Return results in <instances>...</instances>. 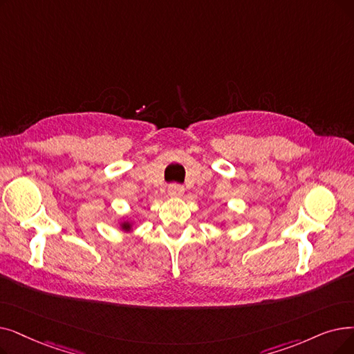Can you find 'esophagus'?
Segmentation results:
<instances>
[{"label":"esophagus","mask_w":354,"mask_h":354,"mask_svg":"<svg viewBox=\"0 0 354 354\" xmlns=\"http://www.w3.org/2000/svg\"><path fill=\"white\" fill-rule=\"evenodd\" d=\"M183 192H185V188L180 185H171L167 188V194L172 198H180L183 195Z\"/></svg>","instance_id":"esophagus-1"}]
</instances>
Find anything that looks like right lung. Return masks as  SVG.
Returning a JSON list of instances; mask_svg holds the SVG:
<instances>
[{"mask_svg":"<svg viewBox=\"0 0 354 354\" xmlns=\"http://www.w3.org/2000/svg\"><path fill=\"white\" fill-rule=\"evenodd\" d=\"M133 225H134V220L133 218L122 220L120 223V230H122V232H130V230H133Z\"/></svg>","mask_w":354,"mask_h":354,"instance_id":"right-lung-1","label":"right lung"}]
</instances>
